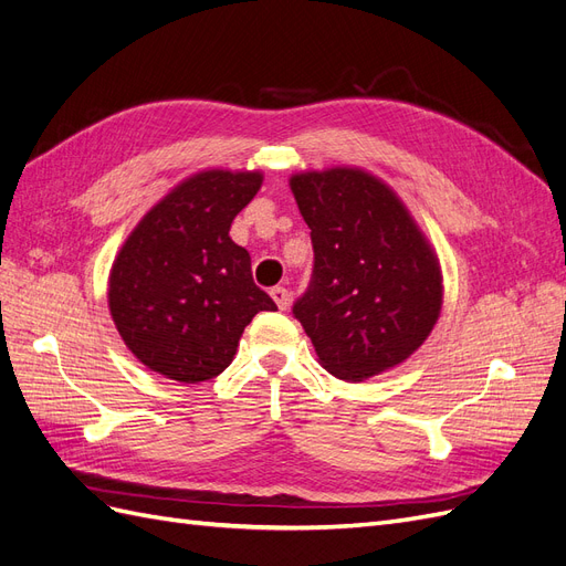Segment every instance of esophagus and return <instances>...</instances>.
Masks as SVG:
<instances>
[{
	"label": "esophagus",
	"mask_w": 566,
	"mask_h": 566,
	"mask_svg": "<svg viewBox=\"0 0 566 566\" xmlns=\"http://www.w3.org/2000/svg\"><path fill=\"white\" fill-rule=\"evenodd\" d=\"M271 297H273V302H276V306L281 312H285L287 310V304H290V293L285 287H271Z\"/></svg>",
	"instance_id": "1"
}]
</instances>
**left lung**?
<instances>
[{"label": "left lung", "instance_id": "1", "mask_svg": "<svg viewBox=\"0 0 566 566\" xmlns=\"http://www.w3.org/2000/svg\"><path fill=\"white\" fill-rule=\"evenodd\" d=\"M314 273L293 314L321 366L361 382L403 364L441 314L437 252L391 188L358 167L290 177Z\"/></svg>", "mask_w": 566, "mask_h": 566}]
</instances>
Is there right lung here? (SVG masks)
<instances>
[{
	"label": "right lung",
	"instance_id": "1",
	"mask_svg": "<svg viewBox=\"0 0 566 566\" xmlns=\"http://www.w3.org/2000/svg\"><path fill=\"white\" fill-rule=\"evenodd\" d=\"M262 172L202 169L144 214L119 248L108 306L127 349L153 373L198 385L224 370L245 325L276 304L229 235Z\"/></svg>",
	"mask_w": 566,
	"mask_h": 566
}]
</instances>
